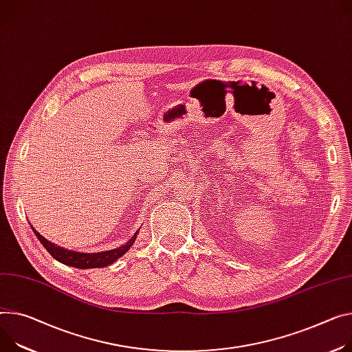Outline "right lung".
<instances>
[{
  "instance_id": "add662e5",
  "label": "right lung",
  "mask_w": 352,
  "mask_h": 352,
  "mask_svg": "<svg viewBox=\"0 0 352 352\" xmlns=\"http://www.w3.org/2000/svg\"><path fill=\"white\" fill-rule=\"evenodd\" d=\"M32 231L35 232V235L38 236V239L41 241V244L46 248V251L55 258L56 261L67 265V266H73V267H78V269H90V267H104L114 263L118 258H121L132 245L135 239H137L138 231L135 232L131 239L128 242H125L124 245L110 250V251H102V252H77V251H72V250H66L60 245L53 244V242L47 241L43 235H41L32 226H31Z\"/></svg>"
}]
</instances>
